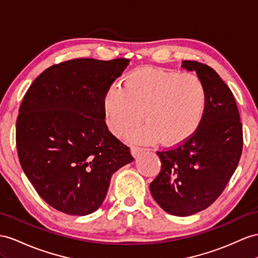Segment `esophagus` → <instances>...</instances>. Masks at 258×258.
<instances>
[{"mask_svg": "<svg viewBox=\"0 0 258 258\" xmlns=\"http://www.w3.org/2000/svg\"><path fill=\"white\" fill-rule=\"evenodd\" d=\"M144 151V149L143 148H141V147H137V146H133L131 148V153H132V155H133L135 158H137L138 156H140L142 153Z\"/></svg>", "mask_w": 258, "mask_h": 258, "instance_id": "34e87169", "label": "esophagus"}]
</instances>
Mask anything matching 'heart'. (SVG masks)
Instances as JSON below:
<instances>
[{
  "label": "heart",
  "mask_w": 258,
  "mask_h": 258,
  "mask_svg": "<svg viewBox=\"0 0 258 258\" xmlns=\"http://www.w3.org/2000/svg\"><path fill=\"white\" fill-rule=\"evenodd\" d=\"M206 107V89L193 73L142 69L125 76L123 86L112 85L103 98L109 130L126 134L143 121L147 124L128 135L131 141L167 146L181 144L197 130Z\"/></svg>",
  "instance_id": "heart-1"
}]
</instances>
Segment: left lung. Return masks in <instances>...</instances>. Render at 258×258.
Returning <instances> with one entry per match:
<instances>
[{
  "instance_id": "obj_1",
  "label": "left lung",
  "mask_w": 258,
  "mask_h": 258,
  "mask_svg": "<svg viewBox=\"0 0 258 258\" xmlns=\"http://www.w3.org/2000/svg\"><path fill=\"white\" fill-rule=\"evenodd\" d=\"M206 89L201 124L179 146L157 151L161 170L150 183V193L167 213L185 217L209 207L226 188L239 164L243 131L232 91L214 69L184 61Z\"/></svg>"
}]
</instances>
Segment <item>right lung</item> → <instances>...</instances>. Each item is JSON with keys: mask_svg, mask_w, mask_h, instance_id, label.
I'll use <instances>...</instances> for the list:
<instances>
[{"mask_svg": "<svg viewBox=\"0 0 258 258\" xmlns=\"http://www.w3.org/2000/svg\"><path fill=\"white\" fill-rule=\"evenodd\" d=\"M128 58H73L50 66L30 85L16 121L19 162L37 193L64 214L101 206L111 176L134 160L104 121L105 92Z\"/></svg>", "mask_w": 258, "mask_h": 258, "instance_id": "obj_1", "label": "right lung"}]
</instances>
